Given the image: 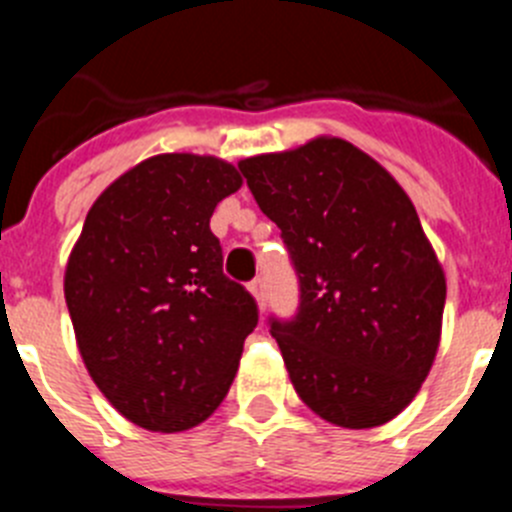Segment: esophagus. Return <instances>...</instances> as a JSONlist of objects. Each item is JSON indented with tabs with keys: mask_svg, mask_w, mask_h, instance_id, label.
Listing matches in <instances>:
<instances>
[{
	"mask_svg": "<svg viewBox=\"0 0 512 512\" xmlns=\"http://www.w3.org/2000/svg\"><path fill=\"white\" fill-rule=\"evenodd\" d=\"M248 292L253 295V300H256V305L264 307V297H266V282L261 277H256L253 282H248Z\"/></svg>",
	"mask_w": 512,
	"mask_h": 512,
	"instance_id": "34e87169",
	"label": "esophagus"
}]
</instances>
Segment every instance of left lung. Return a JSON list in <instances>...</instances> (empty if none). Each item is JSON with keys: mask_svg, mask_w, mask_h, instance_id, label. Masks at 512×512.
Segmentation results:
<instances>
[{"mask_svg": "<svg viewBox=\"0 0 512 512\" xmlns=\"http://www.w3.org/2000/svg\"><path fill=\"white\" fill-rule=\"evenodd\" d=\"M238 169L300 279L295 318L269 320L297 395L341 428L384 425L418 395L441 341L446 277L413 202L341 138Z\"/></svg>", "mask_w": 512, "mask_h": 512, "instance_id": "obj_1", "label": "left lung"}]
</instances>
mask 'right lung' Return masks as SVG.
Instances as JSON below:
<instances>
[{
	"mask_svg": "<svg viewBox=\"0 0 512 512\" xmlns=\"http://www.w3.org/2000/svg\"><path fill=\"white\" fill-rule=\"evenodd\" d=\"M241 184L223 158H146L99 194L71 251L63 295L79 354L140 428L179 433L210 418L259 323L210 230L217 202Z\"/></svg>",
	"mask_w": 512,
	"mask_h": 512,
	"instance_id": "right-lung-1",
	"label": "right lung"
}]
</instances>
